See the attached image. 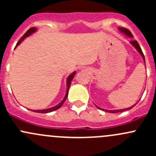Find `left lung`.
Here are the masks:
<instances>
[{
    "label": "left lung",
    "instance_id": "1",
    "mask_svg": "<svg viewBox=\"0 0 156 156\" xmlns=\"http://www.w3.org/2000/svg\"><path fill=\"white\" fill-rule=\"evenodd\" d=\"M119 30L121 31V32L123 33L124 34H125V35L127 36V37H133V36L132 35L131 32H130V31H129V30L125 29V28H121V27L119 28ZM130 43L131 44V45H133V46L134 47V48L136 49V50H137L138 53H139L140 54L141 56H142L143 59H144V62H145V57H144V53H143L142 50H141L139 44L137 43V41H136L133 40V41H130ZM145 65H146V63H145ZM136 104H134V105H133V106H130V107H128V108H123V109H115V110L104 109V108H101L98 107V106H97V107L99 109H101V110H103V111L108 112H111V113H117V112H124V111H125V110L131 109V108H133V106H136Z\"/></svg>",
    "mask_w": 156,
    "mask_h": 156
}]
</instances>
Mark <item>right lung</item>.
<instances>
[{"label": "right lung", "instance_id": "add662e5", "mask_svg": "<svg viewBox=\"0 0 156 156\" xmlns=\"http://www.w3.org/2000/svg\"><path fill=\"white\" fill-rule=\"evenodd\" d=\"M36 31H37V29H36V28H34V27L31 28V29L28 30V31H26V33H25L24 35H23V37H22L21 38H20V40L18 42H17L16 45V47H15V49L17 48V46H18V45H20V44H21L22 42H23V41H24V39H26L27 37H29V36L31 35V34H32L33 33L35 32ZM75 74H76V72H72V74H70V75H69L68 78H67V81H66V95H65V97H64L63 100H62V101L60 102V103H58V104L56 105V106H53V107H51V108H45V109H40V110H32V109H31V111L34 112H37V113H48V112H53V111H55V110H57L58 108H60L61 106H62V104H63V103H64V102L66 101V100L67 97H68L69 87H70L71 83H72V79H73V78H74V76H75Z\"/></svg>", "mask_w": 156, "mask_h": 156}]
</instances>
